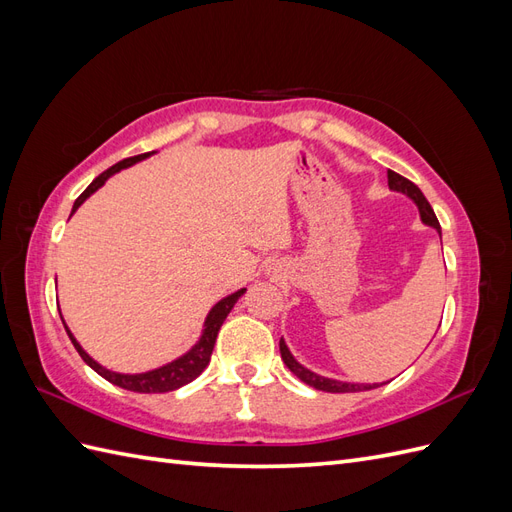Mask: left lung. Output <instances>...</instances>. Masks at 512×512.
I'll list each match as a JSON object with an SVG mask.
<instances>
[{
    "mask_svg": "<svg viewBox=\"0 0 512 512\" xmlns=\"http://www.w3.org/2000/svg\"><path fill=\"white\" fill-rule=\"evenodd\" d=\"M389 190L393 192H399L408 196L412 203L416 205L418 209V215H421V222L429 228H433L440 235V241H442V228H440V222L436 218V213H433L431 205L427 203V198L423 196V192L416 188V185L412 181H408L406 177H401L397 173H393V170H389ZM280 352H282V361L286 363V367L292 371L294 376H297L301 382L314 386L316 391H324V393H361V391H371V389H378V382L374 384H363V382H344V380H335V378H327V376H320L316 374V371L307 369L305 365H301L297 359H294V354L290 352V348L286 346L284 337L280 339Z\"/></svg>",
    "mask_w": 512,
    "mask_h": 512,
    "instance_id": "8db88e82",
    "label": "left lung"
}]
</instances>
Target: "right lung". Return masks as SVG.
I'll return each instance as SVG.
<instances>
[{
	"label": "right lung",
	"mask_w": 512,
	"mask_h": 512,
	"mask_svg": "<svg viewBox=\"0 0 512 512\" xmlns=\"http://www.w3.org/2000/svg\"><path fill=\"white\" fill-rule=\"evenodd\" d=\"M153 153H156V151L143 153V156H134V158L123 160V162H117L115 166L104 170V173L98 175L94 181H91V183L87 185V190H85L79 198L74 200L72 213H76V209H79L91 194L98 192L108 179H111L113 175H117L119 170L128 168V166H134V164H138V162H143V160L151 158ZM72 213H70V218H72ZM245 290H247V288H241V290H237V292L226 294L224 299H220L218 303H215V305L209 309V314H207V318H205V322H203V331H200L198 342H196L188 352H183L181 356H177L175 361H170V363H166V365H160V367H156V369L143 371V374H119V371L102 367L96 359H91V356L83 350V346H81L79 342H76V337H74L72 331L68 329L66 320L61 318V322H64V327H66V333H68V337H70V342L74 344L76 352L81 354V359H83L91 369H94L96 374H100L104 380H108V382L115 384V386H121V389H126V391H134V393H168V391L181 389V386L190 384L192 380H196L200 374H203L205 367H207L209 361H211V352H213V346H215V337H218V331H220V327L224 324L226 316L230 314V309L235 307V303L243 297ZM59 316H61V312H59Z\"/></svg>",
	"instance_id": "right-lung-1"
}]
</instances>
